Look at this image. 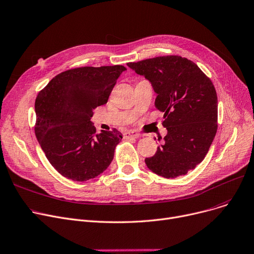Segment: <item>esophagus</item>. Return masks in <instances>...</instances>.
Segmentation results:
<instances>
[{"mask_svg": "<svg viewBox=\"0 0 254 254\" xmlns=\"http://www.w3.org/2000/svg\"><path fill=\"white\" fill-rule=\"evenodd\" d=\"M139 136H140V134L136 131H133V130H129L124 133L125 138H138Z\"/></svg>", "mask_w": 254, "mask_h": 254, "instance_id": "34e87169", "label": "esophagus"}]
</instances>
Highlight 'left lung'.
Here are the masks:
<instances>
[{"label":"left lung","mask_w":254,"mask_h":254,"mask_svg":"<svg viewBox=\"0 0 254 254\" xmlns=\"http://www.w3.org/2000/svg\"><path fill=\"white\" fill-rule=\"evenodd\" d=\"M127 65L151 82L167 129L156 154L145 158L147 168L165 178L186 175L203 161L217 131V95L211 80L195 63L178 55Z\"/></svg>","instance_id":"1"}]
</instances>
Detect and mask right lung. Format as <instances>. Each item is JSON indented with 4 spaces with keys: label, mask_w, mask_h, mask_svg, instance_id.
Listing matches in <instances>:
<instances>
[{
    "label": "right lung",
    "mask_w": 254,
    "mask_h": 254,
    "mask_svg": "<svg viewBox=\"0 0 254 254\" xmlns=\"http://www.w3.org/2000/svg\"><path fill=\"white\" fill-rule=\"evenodd\" d=\"M123 65L83 66L63 71L39 92L35 133L55 170L74 182L102 173L114 158L122 133L101 131L91 122L93 110L108 102Z\"/></svg>",
    "instance_id": "add662e5"
}]
</instances>
